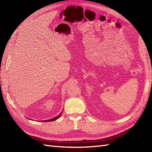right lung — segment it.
I'll return each instance as SVG.
<instances>
[{
	"mask_svg": "<svg viewBox=\"0 0 152 152\" xmlns=\"http://www.w3.org/2000/svg\"><path fill=\"white\" fill-rule=\"evenodd\" d=\"M60 115H61V114H60L59 115H58L57 117H55V118H53V119H49V120H46V121H45V122H49V121H54V120H56V119H58L60 117Z\"/></svg>",
	"mask_w": 152,
	"mask_h": 152,
	"instance_id": "1",
	"label": "right lung"
}]
</instances>
